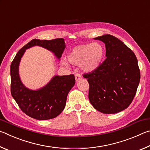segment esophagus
I'll return each mask as SVG.
<instances>
[{
	"label": "esophagus",
	"mask_w": 150,
	"mask_h": 150,
	"mask_svg": "<svg viewBox=\"0 0 150 150\" xmlns=\"http://www.w3.org/2000/svg\"><path fill=\"white\" fill-rule=\"evenodd\" d=\"M81 79V75L80 74H77L75 75V81H79Z\"/></svg>",
	"instance_id": "esophagus-1"
}]
</instances>
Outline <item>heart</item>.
<instances>
[{
  "mask_svg": "<svg viewBox=\"0 0 150 150\" xmlns=\"http://www.w3.org/2000/svg\"><path fill=\"white\" fill-rule=\"evenodd\" d=\"M105 57V50L98 43L79 45L73 48L67 55V59L71 64L81 65V69L85 72H92L97 69ZM62 64L68 66L65 61Z\"/></svg>",
  "mask_w": 150,
  "mask_h": 150,
  "instance_id": "heart-1",
  "label": "heart"
}]
</instances>
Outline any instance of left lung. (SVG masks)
Listing matches in <instances>:
<instances>
[{
    "instance_id": "left-lung-1",
    "label": "left lung",
    "mask_w": 150,
    "mask_h": 150,
    "mask_svg": "<svg viewBox=\"0 0 150 150\" xmlns=\"http://www.w3.org/2000/svg\"><path fill=\"white\" fill-rule=\"evenodd\" d=\"M105 43L106 59L92 73L83 75L89 84L88 99L96 110L115 114L127 108L136 93L140 72L134 53L113 35L95 38Z\"/></svg>"
}]
</instances>
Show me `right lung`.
Wrapping results in <instances>:
<instances>
[{
	"instance_id": "obj_1",
	"label": "right lung",
	"mask_w": 150,
	"mask_h": 150,
	"mask_svg": "<svg viewBox=\"0 0 150 150\" xmlns=\"http://www.w3.org/2000/svg\"><path fill=\"white\" fill-rule=\"evenodd\" d=\"M40 46L52 52L59 59L65 48L64 39H34L20 49L11 65V95L24 112L36 120L54 118L63 110L68 93L75 83V76L55 75L44 87L31 90L25 87L19 75V65L26 50Z\"/></svg>"
}]
</instances>
